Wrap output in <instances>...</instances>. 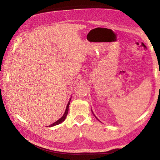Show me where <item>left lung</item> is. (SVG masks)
Returning <instances> with one entry per match:
<instances>
[{"label": "left lung", "instance_id": "8db88e82", "mask_svg": "<svg viewBox=\"0 0 160 160\" xmlns=\"http://www.w3.org/2000/svg\"><path fill=\"white\" fill-rule=\"evenodd\" d=\"M94 116H95V115H94ZM95 118H96V117H95ZM97 119H98V118H97ZM98 120H99V119H98Z\"/></svg>", "mask_w": 160, "mask_h": 160}]
</instances>
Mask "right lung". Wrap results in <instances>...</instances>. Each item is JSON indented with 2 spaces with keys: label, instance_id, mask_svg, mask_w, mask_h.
<instances>
[{
  "label": "right lung",
  "instance_id": "1",
  "mask_svg": "<svg viewBox=\"0 0 160 160\" xmlns=\"http://www.w3.org/2000/svg\"><path fill=\"white\" fill-rule=\"evenodd\" d=\"M69 104H70V101L68 102V104H67V108H66V110H65V112L64 113L63 115L62 116V117L59 119L57 120V122H55V123H53L52 124L49 125V127H52V126H55V125H57L58 124H60L61 123H62V122H64L65 119H66V117L67 115V113H68V111H69Z\"/></svg>",
  "mask_w": 160,
  "mask_h": 160
}]
</instances>
